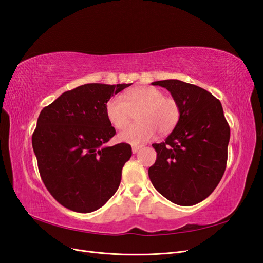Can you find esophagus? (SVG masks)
<instances>
[{"label":"esophagus","mask_w":263,"mask_h":263,"mask_svg":"<svg viewBox=\"0 0 263 263\" xmlns=\"http://www.w3.org/2000/svg\"><path fill=\"white\" fill-rule=\"evenodd\" d=\"M141 148V146H133L132 147V150H133V154H136L137 151Z\"/></svg>","instance_id":"1"}]
</instances>
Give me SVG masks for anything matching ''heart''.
Returning a JSON list of instances; mask_svg holds the SVG:
<instances>
[{
  "mask_svg": "<svg viewBox=\"0 0 263 263\" xmlns=\"http://www.w3.org/2000/svg\"><path fill=\"white\" fill-rule=\"evenodd\" d=\"M112 97L105 104V115L115 128L122 129L129 123L132 113L137 123L118 134V140L129 145H141L155 136L156 132L164 135L177 126L180 106L173 98L164 97L162 91L153 86H139Z\"/></svg>",
  "mask_w": 263,
  "mask_h": 263,
  "instance_id": "b5f03b06",
  "label": "heart"
}]
</instances>
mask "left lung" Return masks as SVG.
<instances>
[{
    "instance_id": "left-lung-1",
    "label": "left lung",
    "mask_w": 263,
    "mask_h": 263,
    "mask_svg": "<svg viewBox=\"0 0 263 263\" xmlns=\"http://www.w3.org/2000/svg\"><path fill=\"white\" fill-rule=\"evenodd\" d=\"M165 87L180 106V119L160 144L148 174L159 193L174 204L191 206L218 185L227 163L229 125L220 102L200 86L180 80L151 83Z\"/></svg>"
}]
</instances>
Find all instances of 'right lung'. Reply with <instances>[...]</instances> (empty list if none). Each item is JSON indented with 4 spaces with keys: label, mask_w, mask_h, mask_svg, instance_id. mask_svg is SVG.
<instances>
[{
    "label": "right lung",
    "mask_w": 263,
    "mask_h": 263,
    "mask_svg": "<svg viewBox=\"0 0 263 263\" xmlns=\"http://www.w3.org/2000/svg\"><path fill=\"white\" fill-rule=\"evenodd\" d=\"M132 83H89L43 108L31 137L38 170L57 202L78 213L102 208L117 191L132 147L105 144L116 134L106 102Z\"/></svg>",
    "instance_id": "add662e5"
}]
</instances>
